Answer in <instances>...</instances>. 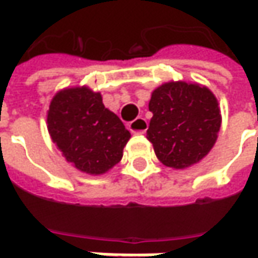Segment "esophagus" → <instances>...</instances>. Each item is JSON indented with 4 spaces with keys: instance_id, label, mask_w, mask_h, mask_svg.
I'll return each mask as SVG.
<instances>
[{
    "instance_id": "esophagus-1",
    "label": "esophagus",
    "mask_w": 258,
    "mask_h": 258,
    "mask_svg": "<svg viewBox=\"0 0 258 258\" xmlns=\"http://www.w3.org/2000/svg\"><path fill=\"white\" fill-rule=\"evenodd\" d=\"M127 126L132 134H145L148 129V122L144 117H136L134 122H131Z\"/></svg>"
}]
</instances>
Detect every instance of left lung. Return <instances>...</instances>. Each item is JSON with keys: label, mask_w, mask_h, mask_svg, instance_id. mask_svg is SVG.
I'll return each instance as SVG.
<instances>
[{"label": "left lung", "mask_w": 258, "mask_h": 258, "mask_svg": "<svg viewBox=\"0 0 258 258\" xmlns=\"http://www.w3.org/2000/svg\"><path fill=\"white\" fill-rule=\"evenodd\" d=\"M149 110L152 119L146 138L165 166L189 168L213 149L221 112L208 87L182 80L164 83L152 92Z\"/></svg>", "instance_id": "8db88e82"}]
</instances>
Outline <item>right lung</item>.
Returning <instances> with one entry per match:
<instances>
[{
    "instance_id": "1",
    "label": "right lung",
    "mask_w": 258,
    "mask_h": 258,
    "mask_svg": "<svg viewBox=\"0 0 258 258\" xmlns=\"http://www.w3.org/2000/svg\"><path fill=\"white\" fill-rule=\"evenodd\" d=\"M47 129L66 161L89 175H102L119 164L131 139L122 120L104 107L102 94L87 86L55 93Z\"/></svg>"
}]
</instances>
